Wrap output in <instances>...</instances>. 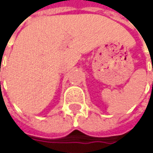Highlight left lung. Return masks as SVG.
Wrapping results in <instances>:
<instances>
[{
    "instance_id": "left-lung-1",
    "label": "left lung",
    "mask_w": 153,
    "mask_h": 153,
    "mask_svg": "<svg viewBox=\"0 0 153 153\" xmlns=\"http://www.w3.org/2000/svg\"><path fill=\"white\" fill-rule=\"evenodd\" d=\"M152 71H153V70H152Z\"/></svg>"
}]
</instances>
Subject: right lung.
I'll return each mask as SVG.
<instances>
[{
    "mask_svg": "<svg viewBox=\"0 0 153 153\" xmlns=\"http://www.w3.org/2000/svg\"><path fill=\"white\" fill-rule=\"evenodd\" d=\"M0 84H1V82H0Z\"/></svg>",
    "mask_w": 153,
    "mask_h": 153,
    "instance_id": "1",
    "label": "right lung"
}]
</instances>
